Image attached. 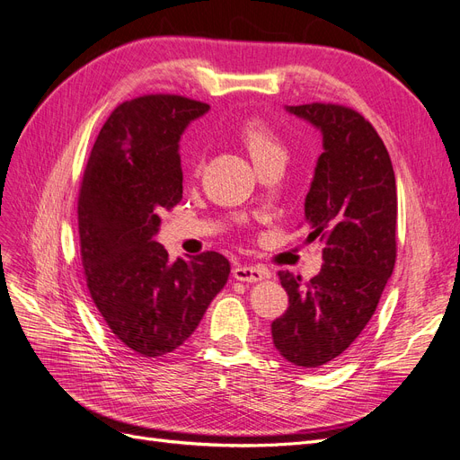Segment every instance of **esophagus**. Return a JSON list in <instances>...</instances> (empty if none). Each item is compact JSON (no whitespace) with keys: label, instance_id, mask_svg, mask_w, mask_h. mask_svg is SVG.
<instances>
[{"label":"esophagus","instance_id":"obj_1","mask_svg":"<svg viewBox=\"0 0 460 460\" xmlns=\"http://www.w3.org/2000/svg\"><path fill=\"white\" fill-rule=\"evenodd\" d=\"M233 277L241 282H260L269 277L267 269L260 265H241L233 269Z\"/></svg>","mask_w":460,"mask_h":460}]
</instances>
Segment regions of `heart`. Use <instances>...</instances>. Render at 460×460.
I'll return each mask as SVG.
<instances>
[{"label": "heart", "instance_id": "heart-1", "mask_svg": "<svg viewBox=\"0 0 460 460\" xmlns=\"http://www.w3.org/2000/svg\"><path fill=\"white\" fill-rule=\"evenodd\" d=\"M236 136H239V140L250 153V157L253 159V163H256V166L265 163L270 157L286 155L279 134L260 117L244 119V121L239 125V128H236ZM199 163L200 161L197 157L195 168H199Z\"/></svg>", "mask_w": 460, "mask_h": 460}]
</instances>
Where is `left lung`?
Here are the masks:
<instances>
[{
  "instance_id": "1",
  "label": "left lung",
  "mask_w": 460,
  "mask_h": 460,
  "mask_svg": "<svg viewBox=\"0 0 460 460\" xmlns=\"http://www.w3.org/2000/svg\"><path fill=\"white\" fill-rule=\"evenodd\" d=\"M322 132L305 197L307 241L324 243L322 269L309 282L280 270L288 311L270 324L288 362L322 367L362 333L396 263V178L377 130L337 104L286 106Z\"/></svg>"
}]
</instances>
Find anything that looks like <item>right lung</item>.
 Here are the masks:
<instances>
[{
  "instance_id": "right-lung-1",
  "label": "right lung",
  "mask_w": 460,
  "mask_h": 460,
  "mask_svg": "<svg viewBox=\"0 0 460 460\" xmlns=\"http://www.w3.org/2000/svg\"><path fill=\"white\" fill-rule=\"evenodd\" d=\"M208 110L176 94L123 102L83 174L77 214L87 288L117 341L140 358L183 345L231 273L217 252L170 261L153 241L159 214L181 200L180 136Z\"/></svg>"
}]
</instances>
